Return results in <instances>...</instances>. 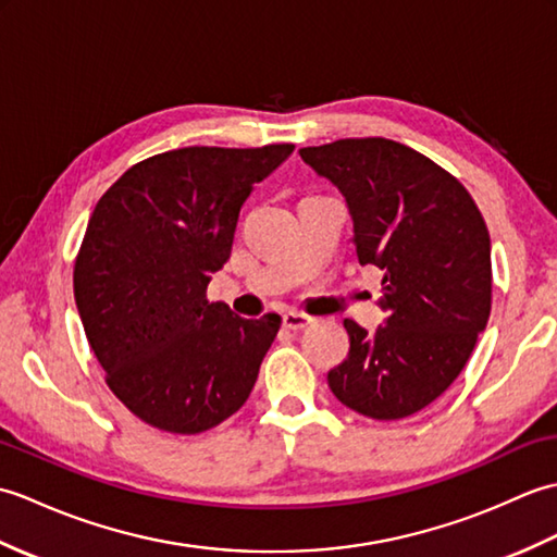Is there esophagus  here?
I'll return each instance as SVG.
<instances>
[{"mask_svg":"<svg viewBox=\"0 0 557 557\" xmlns=\"http://www.w3.org/2000/svg\"><path fill=\"white\" fill-rule=\"evenodd\" d=\"M313 318L306 315V313H299V311H289L282 315V325H285L287 330H304L306 325H311Z\"/></svg>","mask_w":557,"mask_h":557,"instance_id":"obj_1","label":"esophagus"}]
</instances>
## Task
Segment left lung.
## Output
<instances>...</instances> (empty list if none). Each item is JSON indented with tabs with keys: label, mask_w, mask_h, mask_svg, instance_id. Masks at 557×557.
Returning a JSON list of instances; mask_svg holds the SVG:
<instances>
[{
	"label": "left lung",
	"mask_w": 557,
	"mask_h": 557,
	"mask_svg": "<svg viewBox=\"0 0 557 557\" xmlns=\"http://www.w3.org/2000/svg\"><path fill=\"white\" fill-rule=\"evenodd\" d=\"M299 156L345 196L359 263L383 270L385 321L373 333L345 321L349 354L327 385L363 417H411L453 385L486 330V222L453 174L395 140L342 138Z\"/></svg>",
	"instance_id": "obj_1"
}]
</instances>
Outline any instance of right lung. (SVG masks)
<instances>
[{
  "instance_id": "1",
  "label": "right lung",
  "mask_w": 557,
  "mask_h": 557,
  "mask_svg": "<svg viewBox=\"0 0 557 557\" xmlns=\"http://www.w3.org/2000/svg\"><path fill=\"white\" fill-rule=\"evenodd\" d=\"M292 150L162 152L126 170L92 210L76 309L112 393L156 429L203 433L251 395L282 318H242L206 289L232 253L246 198Z\"/></svg>"
}]
</instances>
